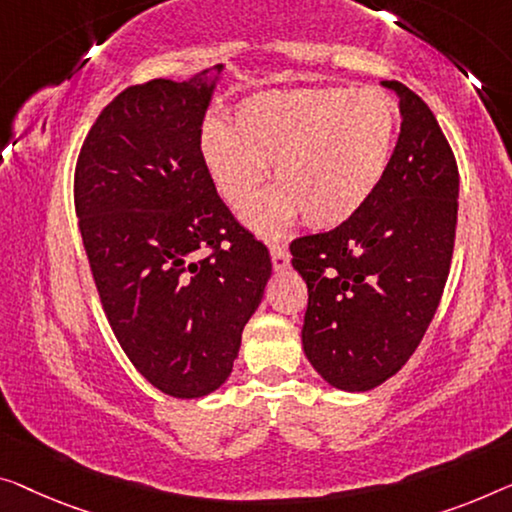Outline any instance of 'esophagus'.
I'll use <instances>...</instances> for the list:
<instances>
[{
	"label": "esophagus",
	"mask_w": 512,
	"mask_h": 512,
	"mask_svg": "<svg viewBox=\"0 0 512 512\" xmlns=\"http://www.w3.org/2000/svg\"><path fill=\"white\" fill-rule=\"evenodd\" d=\"M271 264L276 271H282L289 266V253L285 246H273L271 248Z\"/></svg>",
	"instance_id": "1"
}]
</instances>
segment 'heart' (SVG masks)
Segmentation results:
<instances>
[{
    "label": "heart",
    "mask_w": 512,
    "mask_h": 512,
    "mask_svg": "<svg viewBox=\"0 0 512 512\" xmlns=\"http://www.w3.org/2000/svg\"><path fill=\"white\" fill-rule=\"evenodd\" d=\"M398 108L379 89H301L239 103L234 124L209 119L200 149L220 197L234 211L253 207L273 170L278 188L246 223L276 239L303 213L312 227H338L375 195L391 163Z\"/></svg>",
    "instance_id": "heart-1"
}]
</instances>
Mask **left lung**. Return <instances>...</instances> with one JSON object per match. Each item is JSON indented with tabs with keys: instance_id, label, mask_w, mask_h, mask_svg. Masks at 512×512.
<instances>
[{
	"instance_id": "8db88e82",
	"label": "left lung",
	"mask_w": 512,
	"mask_h": 512,
	"mask_svg": "<svg viewBox=\"0 0 512 512\" xmlns=\"http://www.w3.org/2000/svg\"><path fill=\"white\" fill-rule=\"evenodd\" d=\"M402 126L365 207L329 232L294 239L308 285L303 352L340 391H370L421 345L451 271L460 174L432 110L398 80Z\"/></svg>"
}]
</instances>
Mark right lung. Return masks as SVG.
Here are the masks:
<instances>
[{"label": "right lung", "instance_id": "1", "mask_svg": "<svg viewBox=\"0 0 512 512\" xmlns=\"http://www.w3.org/2000/svg\"><path fill=\"white\" fill-rule=\"evenodd\" d=\"M121 91L78 165L75 213L105 317L137 372L172 398L225 384L271 257L213 186L202 121L223 66Z\"/></svg>", "mask_w": 512, "mask_h": 512}]
</instances>
